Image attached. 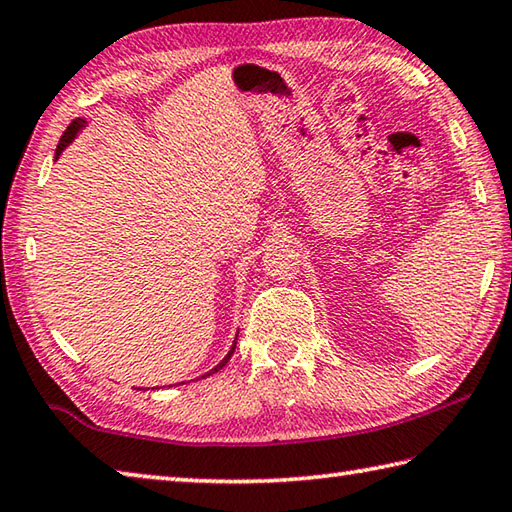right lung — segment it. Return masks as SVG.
I'll return each instance as SVG.
<instances>
[{
  "label": "right lung",
  "instance_id": "add662e5",
  "mask_svg": "<svg viewBox=\"0 0 512 512\" xmlns=\"http://www.w3.org/2000/svg\"><path fill=\"white\" fill-rule=\"evenodd\" d=\"M85 127H87V118H76V120H73V123L67 127V132H64V134H62V138H60L58 150H55V159H60V154H62L64 150H67V147H69L73 141H76V138L80 136V132H82V129H85ZM235 347H237V338L232 340V347H230V351H228L226 356H224V360H221L217 367H212V369L208 371V374H203L201 378L212 376V374H217L219 369H224V367H226V362H228V360H230V356H232V351H235Z\"/></svg>",
  "mask_w": 512,
  "mask_h": 512
}]
</instances>
